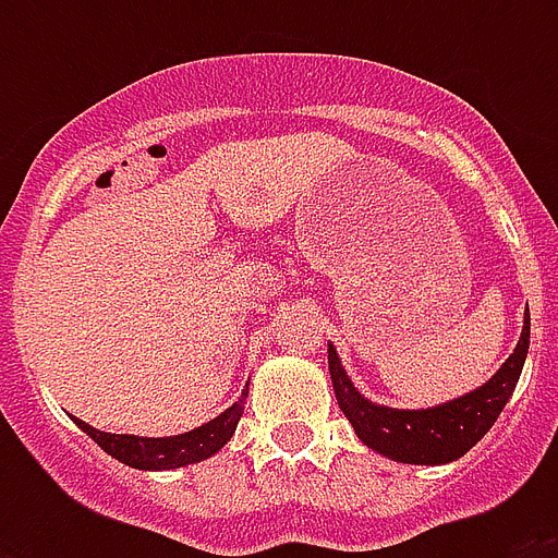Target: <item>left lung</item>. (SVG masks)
Returning <instances> with one entry per match:
<instances>
[{
	"label": "left lung",
	"mask_w": 558,
	"mask_h": 558,
	"mask_svg": "<svg viewBox=\"0 0 558 558\" xmlns=\"http://www.w3.org/2000/svg\"><path fill=\"white\" fill-rule=\"evenodd\" d=\"M530 348V313H524V330L512 350V356L498 367L493 379L477 390L446 402V405L423 408V411H402L385 408L365 399L353 388L348 373L341 367L339 353L330 344V379L339 408L356 428L359 440L367 449L379 451L385 458L414 466H440L463 458L481 437L495 425L498 414L519 385L521 367Z\"/></svg>",
	"instance_id": "obj_1"
}]
</instances>
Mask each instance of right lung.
I'll return each mask as SVG.
<instances>
[{"mask_svg":"<svg viewBox=\"0 0 558 558\" xmlns=\"http://www.w3.org/2000/svg\"><path fill=\"white\" fill-rule=\"evenodd\" d=\"M248 397V388L243 397L236 399L234 405L226 408L217 420L193 428V432L177 434V437H135V434H107L92 428L83 420H74L83 432L89 434L92 440L98 442L100 449L112 454L116 460L126 463L133 469H179L187 463H199V460L217 454L236 432V423L243 416V402Z\"/></svg>","mask_w":558,"mask_h":558,"instance_id":"add662e5","label":"right lung"}]
</instances>
